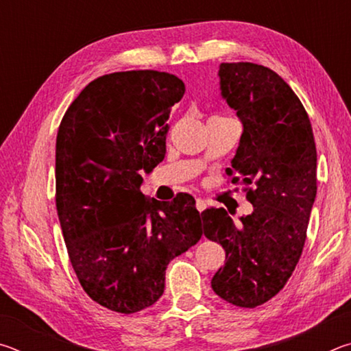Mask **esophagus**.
Listing matches in <instances>:
<instances>
[{
    "instance_id": "esophagus-1",
    "label": "esophagus",
    "mask_w": 351,
    "mask_h": 351,
    "mask_svg": "<svg viewBox=\"0 0 351 351\" xmlns=\"http://www.w3.org/2000/svg\"><path fill=\"white\" fill-rule=\"evenodd\" d=\"M206 207H207V203H206L204 199H197V209H198L199 213L203 212V210L206 209Z\"/></svg>"
}]
</instances>
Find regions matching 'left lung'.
<instances>
[{
  "instance_id": "8db88e82",
  "label": "left lung",
  "mask_w": 351,
  "mask_h": 351,
  "mask_svg": "<svg viewBox=\"0 0 351 351\" xmlns=\"http://www.w3.org/2000/svg\"><path fill=\"white\" fill-rule=\"evenodd\" d=\"M218 75L223 99L243 123L226 173L237 175L232 184L241 180L254 209L235 224L223 207H210L201 228L226 251L212 289L235 306L255 308L287 285L302 255L317 192L316 144L304 105L274 71L221 63Z\"/></svg>"
}]
</instances>
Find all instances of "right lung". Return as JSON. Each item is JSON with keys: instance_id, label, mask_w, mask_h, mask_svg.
Listing matches in <instances>:
<instances>
[{"instance_id": "obj_1", "label": "right lung", "mask_w": 351, "mask_h": 351, "mask_svg": "<svg viewBox=\"0 0 351 351\" xmlns=\"http://www.w3.org/2000/svg\"><path fill=\"white\" fill-rule=\"evenodd\" d=\"M186 91L159 71L99 77L64 112L56 144V204L71 265L99 305L132 314L164 293L171 260L197 245L199 212L187 193L147 199L141 171L165 156L170 108Z\"/></svg>"}]
</instances>
